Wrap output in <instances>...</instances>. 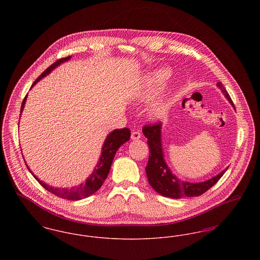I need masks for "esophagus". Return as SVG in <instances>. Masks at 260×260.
Masks as SVG:
<instances>
[{"instance_id": "34e87169", "label": "esophagus", "mask_w": 260, "mask_h": 260, "mask_svg": "<svg viewBox=\"0 0 260 260\" xmlns=\"http://www.w3.org/2000/svg\"><path fill=\"white\" fill-rule=\"evenodd\" d=\"M141 137V134L138 132V131H134L132 133V139L133 140H136V139H139Z\"/></svg>"}]
</instances>
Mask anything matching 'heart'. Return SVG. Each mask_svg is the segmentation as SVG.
Masks as SVG:
<instances>
[{
    "label": "heart",
    "instance_id": "obj_1",
    "mask_svg": "<svg viewBox=\"0 0 260 260\" xmlns=\"http://www.w3.org/2000/svg\"><path fill=\"white\" fill-rule=\"evenodd\" d=\"M170 77V71L167 69H161L159 71L154 72L153 74L149 77L148 82H147V87L144 90L142 98H150L151 95H153L154 93H156L158 91V89H160V87L164 85V83L168 80V78ZM169 107H170V103L168 102L167 99H161L159 101H157L156 103L153 104L152 107V114L157 117L160 118L165 116L168 111H169Z\"/></svg>",
    "mask_w": 260,
    "mask_h": 260
}]
</instances>
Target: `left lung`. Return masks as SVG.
Returning a JSON list of instances; mask_svg holds the SVG:
<instances>
[{
    "label": "left lung",
    "instance_id": "1",
    "mask_svg": "<svg viewBox=\"0 0 260 260\" xmlns=\"http://www.w3.org/2000/svg\"><path fill=\"white\" fill-rule=\"evenodd\" d=\"M216 85L222 90L226 99L233 105V101L222 83L218 82ZM161 123L158 122L155 124H145L142 127L143 135L148 139L149 159L145 171L149 184L161 196L169 198L180 199L203 195L221 178L227 169L205 182L190 183L180 181L173 175L164 160L161 142Z\"/></svg>",
    "mask_w": 260,
    "mask_h": 260
}]
</instances>
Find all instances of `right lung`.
<instances>
[{
    "mask_svg": "<svg viewBox=\"0 0 260 260\" xmlns=\"http://www.w3.org/2000/svg\"><path fill=\"white\" fill-rule=\"evenodd\" d=\"M68 59H70V56L67 57H63L58 60L54 62L53 64H51L48 69H46L42 74L40 75L37 78V80L33 83L32 87L39 82L42 78H44L45 76L50 73L51 70H53L56 66H58L60 63L64 61H67ZM25 96L22 104H21V110H23L24 107L25 101H26ZM131 137V131L127 127L124 128H118L113 131L109 136H107L103 147H102V152H101V157L99 159V161L93 171V173H91V175L87 178V180L80 184L77 187H72V188H54L50 185L45 184L43 181H41L40 179H38L37 177L32 173V172L29 170V172L33 174V176L36 178L38 182L43 186L46 190H48L51 194L59 197V198L65 199V200H70V201H74V200H81V199H85L92 195L93 193H95L99 188L104 183V180L106 179V177L108 176V173L110 172L111 169L112 161L115 157L116 152L118 151V149L120 148L121 145H123L124 142H126L127 140H129Z\"/></svg>",
    "mask_w": 260,
    "mask_h": 260,
    "instance_id": "right-lung-1",
    "label": "right lung"
}]
</instances>
